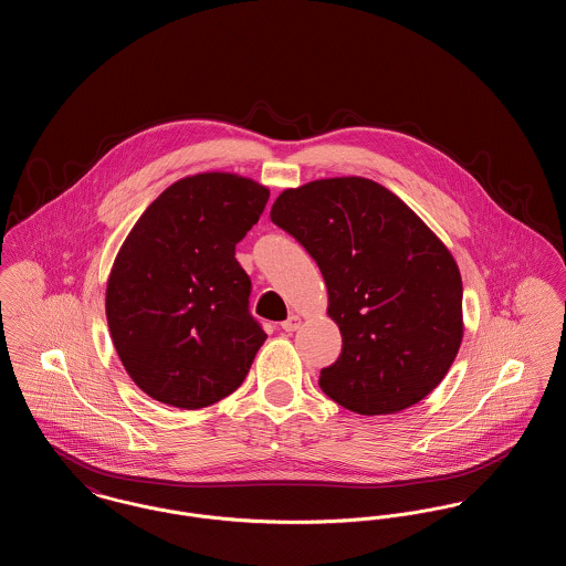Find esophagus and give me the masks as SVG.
<instances>
[{"instance_id": "1", "label": "esophagus", "mask_w": 566, "mask_h": 566, "mask_svg": "<svg viewBox=\"0 0 566 566\" xmlns=\"http://www.w3.org/2000/svg\"><path fill=\"white\" fill-rule=\"evenodd\" d=\"M298 326H301V318L295 316V314H293V316H289V318L282 323V328H284L286 333H293V331H296Z\"/></svg>"}]
</instances>
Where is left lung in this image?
I'll list each match as a JSON object with an SVG mask.
<instances>
[{
    "label": "left lung",
    "instance_id": "8db88e82",
    "mask_svg": "<svg viewBox=\"0 0 566 566\" xmlns=\"http://www.w3.org/2000/svg\"><path fill=\"white\" fill-rule=\"evenodd\" d=\"M271 222L321 268L339 358L321 371L335 403L397 413L446 377L462 342V280L450 250L403 201L367 178L284 190Z\"/></svg>",
    "mask_w": 566,
    "mask_h": 566
}]
</instances>
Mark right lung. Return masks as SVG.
I'll list each match as a JSON object with an SVG mask.
<instances>
[{
	"label": "right lung",
	"mask_w": 566,
	"mask_h": 566,
	"mask_svg": "<svg viewBox=\"0 0 566 566\" xmlns=\"http://www.w3.org/2000/svg\"><path fill=\"white\" fill-rule=\"evenodd\" d=\"M270 190L235 174L182 178L146 208L118 250L106 291L114 348L155 401L199 409L242 386L268 339L250 314L235 245Z\"/></svg>",
	"instance_id": "1"
}]
</instances>
